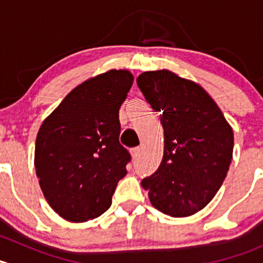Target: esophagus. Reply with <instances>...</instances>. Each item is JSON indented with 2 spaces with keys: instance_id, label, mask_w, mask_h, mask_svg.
Wrapping results in <instances>:
<instances>
[{
  "instance_id": "1",
  "label": "esophagus",
  "mask_w": 263,
  "mask_h": 263,
  "mask_svg": "<svg viewBox=\"0 0 263 263\" xmlns=\"http://www.w3.org/2000/svg\"><path fill=\"white\" fill-rule=\"evenodd\" d=\"M140 153H141V147H134L131 150V155L134 159H137L140 156Z\"/></svg>"
}]
</instances>
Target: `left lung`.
<instances>
[{
  "label": "left lung",
  "instance_id": "obj_1",
  "mask_svg": "<svg viewBox=\"0 0 263 263\" xmlns=\"http://www.w3.org/2000/svg\"><path fill=\"white\" fill-rule=\"evenodd\" d=\"M137 85L160 112L164 154L141 185L163 214L185 217L202 210L221 187L233 159L234 135L202 86L168 70L146 71Z\"/></svg>",
  "mask_w": 263,
  "mask_h": 263
}]
</instances>
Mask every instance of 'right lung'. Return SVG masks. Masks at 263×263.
<instances>
[{
  "mask_svg": "<svg viewBox=\"0 0 263 263\" xmlns=\"http://www.w3.org/2000/svg\"><path fill=\"white\" fill-rule=\"evenodd\" d=\"M134 82L109 70L71 90L47 117L35 141L34 165L46 200L61 217L84 222L112 205L131 155L119 144V108Z\"/></svg>",
  "mask_w": 263,
  "mask_h": 263,
  "instance_id": "obj_1",
  "label": "right lung"
}]
</instances>
